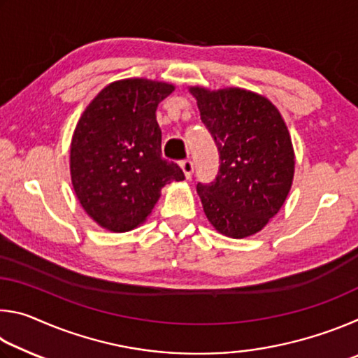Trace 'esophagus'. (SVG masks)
Listing matches in <instances>:
<instances>
[{"label":"esophagus","instance_id":"34e87169","mask_svg":"<svg viewBox=\"0 0 358 358\" xmlns=\"http://www.w3.org/2000/svg\"><path fill=\"white\" fill-rule=\"evenodd\" d=\"M181 171H183V173H185V177H186V180H191V177H192V172H194V164H192V161L191 159H185V161H181Z\"/></svg>","mask_w":358,"mask_h":358}]
</instances>
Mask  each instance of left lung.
Instances as JSON below:
<instances>
[{
    "label": "left lung",
    "instance_id": "left-lung-1",
    "mask_svg": "<svg viewBox=\"0 0 358 358\" xmlns=\"http://www.w3.org/2000/svg\"><path fill=\"white\" fill-rule=\"evenodd\" d=\"M189 93L220 151L215 181L197 185L205 215L226 237H251L280 211L292 186L287 126L268 99L248 90L191 87Z\"/></svg>",
    "mask_w": 358,
    "mask_h": 358
}]
</instances>
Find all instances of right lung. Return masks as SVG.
<instances>
[{
  "instance_id": "right-lung-1",
  "label": "right lung",
  "mask_w": 358,
  "mask_h": 358,
  "mask_svg": "<svg viewBox=\"0 0 358 358\" xmlns=\"http://www.w3.org/2000/svg\"><path fill=\"white\" fill-rule=\"evenodd\" d=\"M173 85L124 78L101 90L85 108L71 142V180L78 202L110 232L145 222L171 181L185 180L161 153L156 108Z\"/></svg>"
}]
</instances>
